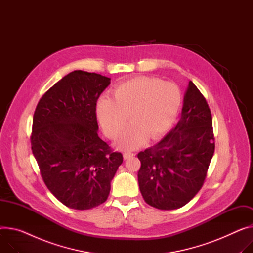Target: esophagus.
Here are the masks:
<instances>
[{"mask_svg": "<svg viewBox=\"0 0 253 253\" xmlns=\"http://www.w3.org/2000/svg\"><path fill=\"white\" fill-rule=\"evenodd\" d=\"M133 155H134L133 153H131V152H129V151H126V152L124 153V158H125V159H127V158H129V157H132Z\"/></svg>", "mask_w": 253, "mask_h": 253, "instance_id": "34e87169", "label": "esophagus"}]
</instances>
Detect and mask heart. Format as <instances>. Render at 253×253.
Here are the masks:
<instances>
[{"instance_id": "1", "label": "heart", "mask_w": 253, "mask_h": 253, "mask_svg": "<svg viewBox=\"0 0 253 253\" xmlns=\"http://www.w3.org/2000/svg\"><path fill=\"white\" fill-rule=\"evenodd\" d=\"M181 104V91L173 82L138 76L116 86L113 98L102 96L96 103V114L103 131L111 140L121 137L129 119L132 121L120 146L133 149L147 137L157 139L175 121Z\"/></svg>"}]
</instances>
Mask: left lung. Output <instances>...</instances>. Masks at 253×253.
<instances>
[{"instance_id":"left-lung-1","label":"left lung","mask_w":253,"mask_h":253,"mask_svg":"<svg viewBox=\"0 0 253 253\" xmlns=\"http://www.w3.org/2000/svg\"><path fill=\"white\" fill-rule=\"evenodd\" d=\"M213 152L211 109L189 81L175 127L158 144L138 154V180L145 202L164 211L185 206L204 185Z\"/></svg>"}]
</instances>
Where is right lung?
Masks as SVG:
<instances>
[{"label":"right lung","instance_id":"right-lung-1","mask_svg":"<svg viewBox=\"0 0 253 253\" xmlns=\"http://www.w3.org/2000/svg\"><path fill=\"white\" fill-rule=\"evenodd\" d=\"M110 78L74 71L47 90L33 115L31 150L41 175L66 207L103 204L123 154L98 137L96 103Z\"/></svg>","mask_w":253,"mask_h":253}]
</instances>
